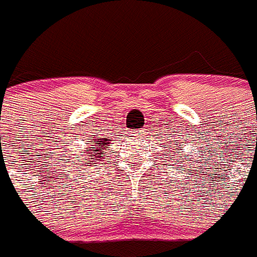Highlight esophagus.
Returning <instances> with one entry per match:
<instances>
[{
  "instance_id": "34e87169",
  "label": "esophagus",
  "mask_w": 257,
  "mask_h": 257,
  "mask_svg": "<svg viewBox=\"0 0 257 257\" xmlns=\"http://www.w3.org/2000/svg\"><path fill=\"white\" fill-rule=\"evenodd\" d=\"M145 129H139V131H137V135H145Z\"/></svg>"
}]
</instances>
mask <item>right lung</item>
Returning a JSON list of instances; mask_svg holds the SVG:
<instances>
[{"label":"right lung","instance_id":"obj_1","mask_svg":"<svg viewBox=\"0 0 257 257\" xmlns=\"http://www.w3.org/2000/svg\"><path fill=\"white\" fill-rule=\"evenodd\" d=\"M109 141H111V140H109L108 137H104V139H91L90 140V142L95 144V145H92V146H96V148L95 149L88 148V150H90V153H91L92 155H88L87 158L83 159L85 162H87V166L94 165V163H90V162H92V159L98 158V161H99V158H102L103 150H104L105 148H108ZM91 156L93 157L92 159L91 158Z\"/></svg>","mask_w":257,"mask_h":257}]
</instances>
